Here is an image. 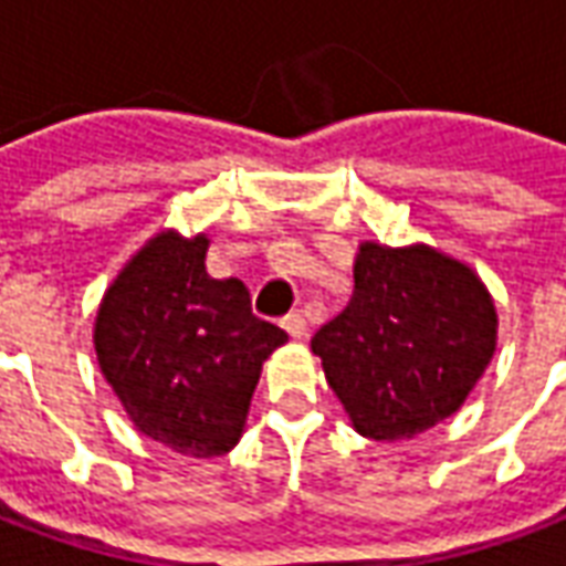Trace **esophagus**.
I'll return each mask as SVG.
<instances>
[{"instance_id": "34e87169", "label": "esophagus", "mask_w": 566, "mask_h": 566, "mask_svg": "<svg viewBox=\"0 0 566 566\" xmlns=\"http://www.w3.org/2000/svg\"><path fill=\"white\" fill-rule=\"evenodd\" d=\"M282 327L291 333L294 339H300V336L306 333V318H303V312H291V315H284Z\"/></svg>"}]
</instances>
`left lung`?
<instances>
[{"label": "left lung", "mask_w": 566, "mask_h": 566, "mask_svg": "<svg viewBox=\"0 0 566 566\" xmlns=\"http://www.w3.org/2000/svg\"><path fill=\"white\" fill-rule=\"evenodd\" d=\"M497 348L482 279L437 248L360 242L355 294L312 336L360 437L397 442L454 416Z\"/></svg>", "instance_id": "8db88e82"}]
</instances>
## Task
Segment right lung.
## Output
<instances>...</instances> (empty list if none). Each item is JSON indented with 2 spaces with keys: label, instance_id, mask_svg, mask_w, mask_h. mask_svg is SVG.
<instances>
[{
  "label": "right lung",
  "instance_id": "add662e5",
  "mask_svg": "<svg viewBox=\"0 0 566 566\" xmlns=\"http://www.w3.org/2000/svg\"><path fill=\"white\" fill-rule=\"evenodd\" d=\"M209 235L157 233L105 291L93 345L105 381L142 433L218 458L245 427L263 360L287 333L251 312L239 279L206 272Z\"/></svg>",
  "mask_w": 566,
  "mask_h": 566
}]
</instances>
